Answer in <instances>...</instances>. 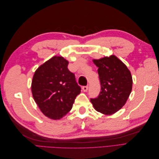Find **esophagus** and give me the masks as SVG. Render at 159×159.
<instances>
[{
    "label": "esophagus",
    "mask_w": 159,
    "mask_h": 159,
    "mask_svg": "<svg viewBox=\"0 0 159 159\" xmlns=\"http://www.w3.org/2000/svg\"><path fill=\"white\" fill-rule=\"evenodd\" d=\"M82 89L84 90V91H87L88 89V85H85V86H83Z\"/></svg>",
    "instance_id": "1"
}]
</instances>
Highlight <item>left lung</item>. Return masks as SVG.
<instances>
[{"label":"left lung","mask_w":159,"mask_h":159,"mask_svg":"<svg viewBox=\"0 0 159 159\" xmlns=\"http://www.w3.org/2000/svg\"><path fill=\"white\" fill-rule=\"evenodd\" d=\"M98 67L101 91L96 98H91L94 108L105 115L117 112L125 104L131 92L133 80L127 66L116 56L93 60Z\"/></svg>","instance_id":"1"}]
</instances>
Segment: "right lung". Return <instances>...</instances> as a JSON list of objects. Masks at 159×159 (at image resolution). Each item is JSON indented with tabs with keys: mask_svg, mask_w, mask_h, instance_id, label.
<instances>
[{
	"mask_svg": "<svg viewBox=\"0 0 159 159\" xmlns=\"http://www.w3.org/2000/svg\"><path fill=\"white\" fill-rule=\"evenodd\" d=\"M68 65L63 57L54 56L40 66L33 76L34 99L42 112L52 119H60L68 113L81 92Z\"/></svg>",
	"mask_w": 159,
	"mask_h": 159,
	"instance_id": "1",
	"label": "right lung"
}]
</instances>
